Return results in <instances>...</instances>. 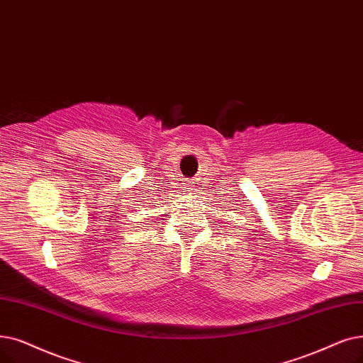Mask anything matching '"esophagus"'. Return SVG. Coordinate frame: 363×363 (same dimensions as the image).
Returning <instances> with one entry per match:
<instances>
[{"instance_id": "obj_1", "label": "esophagus", "mask_w": 363, "mask_h": 363, "mask_svg": "<svg viewBox=\"0 0 363 363\" xmlns=\"http://www.w3.org/2000/svg\"><path fill=\"white\" fill-rule=\"evenodd\" d=\"M194 184H196V182H190V184H186V186L190 188V190H193V188H194Z\"/></svg>"}]
</instances>
